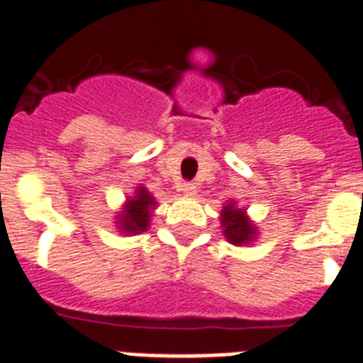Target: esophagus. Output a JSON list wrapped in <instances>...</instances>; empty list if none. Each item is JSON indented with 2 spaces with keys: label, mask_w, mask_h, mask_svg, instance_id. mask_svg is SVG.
Instances as JSON below:
<instances>
[{
  "label": "esophagus",
  "mask_w": 363,
  "mask_h": 363,
  "mask_svg": "<svg viewBox=\"0 0 363 363\" xmlns=\"http://www.w3.org/2000/svg\"><path fill=\"white\" fill-rule=\"evenodd\" d=\"M179 191L184 192V194H187V196H192V194L196 192V185L191 184V182H184V184L179 185Z\"/></svg>",
  "instance_id": "esophagus-1"
}]
</instances>
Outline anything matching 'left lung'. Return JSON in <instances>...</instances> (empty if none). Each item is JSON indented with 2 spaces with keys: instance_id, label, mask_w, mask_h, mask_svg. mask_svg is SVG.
<instances>
[{
  "instance_id": "1",
  "label": "left lung",
  "mask_w": 363,
  "mask_h": 363,
  "mask_svg": "<svg viewBox=\"0 0 363 363\" xmlns=\"http://www.w3.org/2000/svg\"><path fill=\"white\" fill-rule=\"evenodd\" d=\"M221 223H223V234L233 245H242V243L251 242L255 236V227L249 220H247L245 213L242 209L233 207L229 203L221 211Z\"/></svg>"
}]
</instances>
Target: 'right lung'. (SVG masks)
Wrapping results in <instances>:
<instances>
[{
    "instance_id": "obj_1",
    "label": "right lung",
    "mask_w": 363,
    "mask_h": 363,
    "mask_svg": "<svg viewBox=\"0 0 363 363\" xmlns=\"http://www.w3.org/2000/svg\"><path fill=\"white\" fill-rule=\"evenodd\" d=\"M156 201L152 200L149 192L143 187L138 189V194L125 205V211L121 214V220L118 223H121V230L129 234H138L147 230L149 227V218H150V209Z\"/></svg>"
}]
</instances>
